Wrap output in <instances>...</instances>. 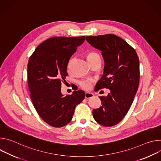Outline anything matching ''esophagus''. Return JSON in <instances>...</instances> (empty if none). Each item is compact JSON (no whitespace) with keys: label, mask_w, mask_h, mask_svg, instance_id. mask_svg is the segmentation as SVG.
<instances>
[{"label":"esophagus","mask_w":161,"mask_h":161,"mask_svg":"<svg viewBox=\"0 0 161 161\" xmlns=\"http://www.w3.org/2000/svg\"><path fill=\"white\" fill-rule=\"evenodd\" d=\"M94 96V94L92 92H86L85 93V98L86 99H90V98L93 97Z\"/></svg>","instance_id":"1"}]
</instances>
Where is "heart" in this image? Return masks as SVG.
Here are the masks:
<instances>
[{"mask_svg":"<svg viewBox=\"0 0 161 161\" xmlns=\"http://www.w3.org/2000/svg\"><path fill=\"white\" fill-rule=\"evenodd\" d=\"M97 58H100L99 55L94 52H90L87 55V60H93ZM92 80L91 79H84L79 81L80 85L84 89H89L92 86Z\"/></svg>","mask_w":161,"mask_h":161,"instance_id":"1","label":"heart"}]
</instances>
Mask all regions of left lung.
<instances>
[{
    "instance_id": "left-lung-1",
    "label": "left lung",
    "mask_w": 161,
    "mask_h": 161,
    "mask_svg": "<svg viewBox=\"0 0 161 161\" xmlns=\"http://www.w3.org/2000/svg\"><path fill=\"white\" fill-rule=\"evenodd\" d=\"M87 42L101 52L104 62L103 75L97 83L98 90L109 88L99 97L103 105L92 111L95 120L111 127L119 124L130 108L140 81V62L134 49L114 34L86 36Z\"/></svg>"
}]
</instances>
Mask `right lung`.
<instances>
[{"label":"right lung","mask_w":161,"mask_h":161,"mask_svg":"<svg viewBox=\"0 0 161 161\" xmlns=\"http://www.w3.org/2000/svg\"><path fill=\"white\" fill-rule=\"evenodd\" d=\"M85 40V36L48 39L29 58L27 78L31 100L39 116L51 126L62 127L69 123L76 106L85 99L81 90L69 96L61 92V81L67 76L69 60Z\"/></svg>","instance_id":"1"}]
</instances>
